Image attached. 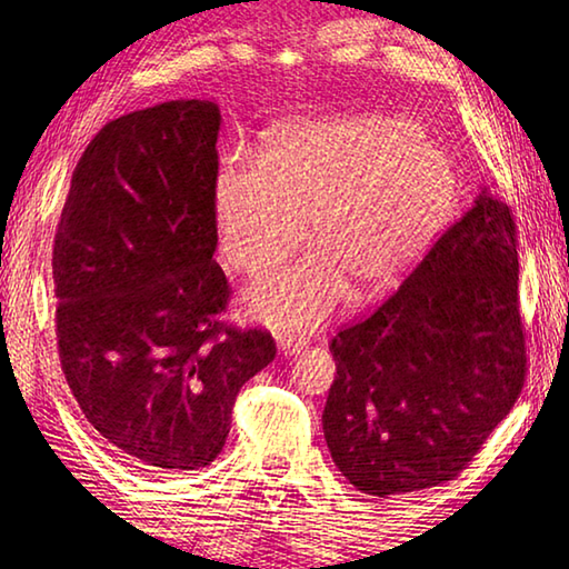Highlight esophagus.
Here are the masks:
<instances>
[{"mask_svg":"<svg viewBox=\"0 0 569 569\" xmlns=\"http://www.w3.org/2000/svg\"><path fill=\"white\" fill-rule=\"evenodd\" d=\"M278 349H281V355L291 357L298 355L300 349L306 347V337H296V335H278Z\"/></svg>","mask_w":569,"mask_h":569,"instance_id":"1","label":"esophagus"}]
</instances>
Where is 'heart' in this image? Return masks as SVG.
I'll return each mask as SVG.
<instances>
[{"label": "heart", "mask_w": 569, "mask_h": 569, "mask_svg": "<svg viewBox=\"0 0 569 569\" xmlns=\"http://www.w3.org/2000/svg\"><path fill=\"white\" fill-rule=\"evenodd\" d=\"M455 163L403 117L345 114L291 122L263 139L259 163L222 161L212 186L217 234L232 269L263 276L300 239L316 249L247 293L278 330H310L345 286L365 296L391 283L440 227Z\"/></svg>", "instance_id": "b5f03b06"}]
</instances>
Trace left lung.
I'll return each mask as SVG.
<instances>
[{
  "instance_id": "left-lung-1",
  "label": "left lung",
  "mask_w": 569,
  "mask_h": 569,
  "mask_svg": "<svg viewBox=\"0 0 569 569\" xmlns=\"http://www.w3.org/2000/svg\"><path fill=\"white\" fill-rule=\"evenodd\" d=\"M322 430L337 469L371 497L455 479L526 381L516 222L485 188L369 318L330 342Z\"/></svg>"
}]
</instances>
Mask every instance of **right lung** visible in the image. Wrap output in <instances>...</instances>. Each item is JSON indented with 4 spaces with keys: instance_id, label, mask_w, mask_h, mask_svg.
Returning <instances> with one entry per match:
<instances>
[{
    "instance_id": "add662e5",
    "label": "right lung",
    "mask_w": 569,
    "mask_h": 569,
    "mask_svg": "<svg viewBox=\"0 0 569 569\" xmlns=\"http://www.w3.org/2000/svg\"><path fill=\"white\" fill-rule=\"evenodd\" d=\"M220 107L171 100L104 124L53 239L60 369L90 426L149 475L208 467L237 393L276 357L220 316L212 186Z\"/></svg>"
}]
</instances>
